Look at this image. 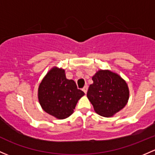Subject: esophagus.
I'll list each match as a JSON object with an SVG mask.
<instances>
[{
    "label": "esophagus",
    "instance_id": "obj_1",
    "mask_svg": "<svg viewBox=\"0 0 155 155\" xmlns=\"http://www.w3.org/2000/svg\"><path fill=\"white\" fill-rule=\"evenodd\" d=\"M87 88H88V86H87V85H85V86H84V87H83V88H82V91H84V94H87Z\"/></svg>",
    "mask_w": 155,
    "mask_h": 155
}]
</instances>
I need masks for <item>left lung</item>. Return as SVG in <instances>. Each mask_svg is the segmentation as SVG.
Here are the masks:
<instances>
[{"label": "left lung", "instance_id": "8db88e82", "mask_svg": "<svg viewBox=\"0 0 155 155\" xmlns=\"http://www.w3.org/2000/svg\"><path fill=\"white\" fill-rule=\"evenodd\" d=\"M92 80L94 83L89 87L87 97L100 116L113 117L128 103V86L119 74L109 70H99Z\"/></svg>", "mask_w": 155, "mask_h": 155}]
</instances>
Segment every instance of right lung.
I'll use <instances>...</instances> for the list:
<instances>
[{
    "instance_id": "add662e5",
    "label": "right lung",
    "mask_w": 155,
    "mask_h": 155,
    "mask_svg": "<svg viewBox=\"0 0 155 155\" xmlns=\"http://www.w3.org/2000/svg\"><path fill=\"white\" fill-rule=\"evenodd\" d=\"M84 95L74 81L67 79L64 70L57 67L48 71L38 89V102L42 109L58 120L71 116L78 100Z\"/></svg>"
}]
</instances>
